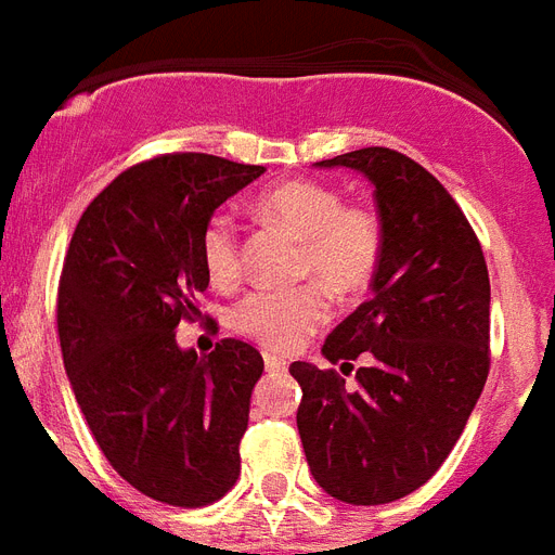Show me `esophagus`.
<instances>
[{"instance_id": "obj_1", "label": "esophagus", "mask_w": 555, "mask_h": 555, "mask_svg": "<svg viewBox=\"0 0 555 555\" xmlns=\"http://www.w3.org/2000/svg\"><path fill=\"white\" fill-rule=\"evenodd\" d=\"M263 363H266V372H272V375H283V372L289 370V363L283 361V358H278V354H266Z\"/></svg>"}]
</instances>
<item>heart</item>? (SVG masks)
Listing matches in <instances>:
<instances>
[{"instance_id":"1","label":"heart","mask_w":555,"mask_h":555,"mask_svg":"<svg viewBox=\"0 0 555 555\" xmlns=\"http://www.w3.org/2000/svg\"><path fill=\"white\" fill-rule=\"evenodd\" d=\"M257 211L304 241L298 272L314 281L295 289H255L232 309V326L269 352H292L330 321V288L361 295L384 257V223L372 206L344 203L335 185L286 180L257 201ZM201 257L217 286L243 272L241 234L232 217L215 215L201 234Z\"/></svg>"}]
</instances>
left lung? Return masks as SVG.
I'll use <instances>...</instances> for the list:
<instances>
[{"instance_id": "obj_1", "label": "left lung", "mask_w": 555, "mask_h": 555, "mask_svg": "<svg viewBox=\"0 0 555 555\" xmlns=\"http://www.w3.org/2000/svg\"><path fill=\"white\" fill-rule=\"evenodd\" d=\"M375 185L384 257L372 295L323 344L335 370L295 361L298 433L314 481L347 504L398 502L436 476L490 372V274L473 225L444 185L406 154L358 149L321 159Z\"/></svg>"}]
</instances>
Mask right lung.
I'll return each instance as SVG.
<instances>
[{"mask_svg":"<svg viewBox=\"0 0 555 555\" xmlns=\"http://www.w3.org/2000/svg\"><path fill=\"white\" fill-rule=\"evenodd\" d=\"M263 171L215 154L145 159L96 194L70 237L56 298L70 389L111 467L154 502L206 507L241 476L263 358L234 338L197 358L175 330L203 318V229Z\"/></svg>","mask_w":555,"mask_h":555,"instance_id":"right-lung-1","label":"right lung"}]
</instances>
